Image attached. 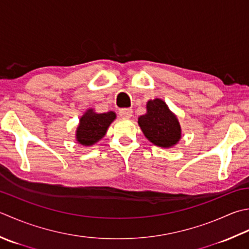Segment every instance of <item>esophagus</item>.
<instances>
[{
    "label": "esophagus",
    "instance_id": "esophagus-1",
    "mask_svg": "<svg viewBox=\"0 0 249 249\" xmlns=\"http://www.w3.org/2000/svg\"><path fill=\"white\" fill-rule=\"evenodd\" d=\"M120 115L122 116V118H126V119H129L131 115H133V110L129 109V108H123L120 110Z\"/></svg>",
    "mask_w": 249,
    "mask_h": 249
}]
</instances>
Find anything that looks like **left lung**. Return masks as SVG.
I'll list each match as a JSON object with an SVG mask.
<instances>
[{"label": "left lung", "instance_id": "obj_1", "mask_svg": "<svg viewBox=\"0 0 249 249\" xmlns=\"http://www.w3.org/2000/svg\"><path fill=\"white\" fill-rule=\"evenodd\" d=\"M138 124L145 137L159 147H173L181 137L177 118L160 99L148 101L147 114L140 116Z\"/></svg>", "mask_w": 249, "mask_h": 249}]
</instances>
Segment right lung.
Here are the masks:
<instances>
[{"label":"right lung","mask_w":249,"mask_h":249,"mask_svg":"<svg viewBox=\"0 0 249 249\" xmlns=\"http://www.w3.org/2000/svg\"><path fill=\"white\" fill-rule=\"evenodd\" d=\"M115 119L114 112L95 113L89 110L82 116L76 130V139L83 145H91L104 137L109 125Z\"/></svg>","instance_id":"1"}]
</instances>
